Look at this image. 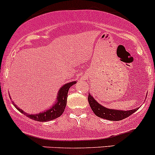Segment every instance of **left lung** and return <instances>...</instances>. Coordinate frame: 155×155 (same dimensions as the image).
Masks as SVG:
<instances>
[{
    "mask_svg": "<svg viewBox=\"0 0 155 155\" xmlns=\"http://www.w3.org/2000/svg\"><path fill=\"white\" fill-rule=\"evenodd\" d=\"M88 100L90 107L95 115L102 118V119L110 120V121H120V120L124 119L125 118L132 115L139 108V107H137V108L130 110H119L109 109L99 104L94 100V98L90 94H88Z\"/></svg>",
    "mask_w": 155,
    "mask_h": 155,
    "instance_id": "8db88e82",
    "label": "left lung"
}]
</instances>
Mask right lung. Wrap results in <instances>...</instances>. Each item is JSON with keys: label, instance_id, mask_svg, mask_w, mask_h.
I'll return each mask as SVG.
<instances>
[{"label": "right lung", "instance_id": "add662e5", "mask_svg": "<svg viewBox=\"0 0 155 155\" xmlns=\"http://www.w3.org/2000/svg\"><path fill=\"white\" fill-rule=\"evenodd\" d=\"M77 83L76 81H72V82L66 83L64 84L61 88L59 90L58 93V96H57V100L55 101V104L52 106L51 108L48 109V110L43 111V112L39 113L37 114H29L27 113L24 112L23 110L19 108L17 106L12 102L14 106L20 111V113L23 114L24 115L28 116L31 119H34L37 121H51V120L57 119V118L61 116L63 114L64 109H65L66 105H67V96H68V91L71 86L72 85L75 84Z\"/></svg>", "mask_w": 155, "mask_h": 155}]
</instances>
